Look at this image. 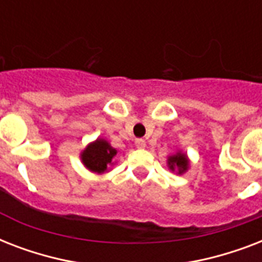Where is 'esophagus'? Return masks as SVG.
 Listing matches in <instances>:
<instances>
[{"instance_id":"34e87169","label":"esophagus","mask_w":262,"mask_h":262,"mask_svg":"<svg viewBox=\"0 0 262 262\" xmlns=\"http://www.w3.org/2000/svg\"><path fill=\"white\" fill-rule=\"evenodd\" d=\"M135 144L137 148H145V145H147V143H145V140L144 139H136Z\"/></svg>"}]
</instances>
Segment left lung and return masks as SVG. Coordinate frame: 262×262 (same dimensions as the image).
Returning <instances> with one entry per match:
<instances>
[{"instance_id":"left-lung-1","label":"left lung","mask_w":262,"mask_h":262,"mask_svg":"<svg viewBox=\"0 0 262 262\" xmlns=\"http://www.w3.org/2000/svg\"><path fill=\"white\" fill-rule=\"evenodd\" d=\"M168 166L171 168L172 171H174V168H178L179 174H182L183 171H186L187 166H189V162L186 159V155H183V154H177L174 156H170L168 158Z\"/></svg>"}]
</instances>
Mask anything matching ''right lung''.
Wrapping results in <instances>:
<instances>
[{
  "instance_id": "1",
  "label": "right lung",
  "mask_w": 262,
  "mask_h": 262,
  "mask_svg": "<svg viewBox=\"0 0 262 262\" xmlns=\"http://www.w3.org/2000/svg\"><path fill=\"white\" fill-rule=\"evenodd\" d=\"M117 155V151L110 147V144L104 140H96L84 149L81 159L88 170L94 172H103L107 170V166L111 164L113 158Z\"/></svg>"
}]
</instances>
